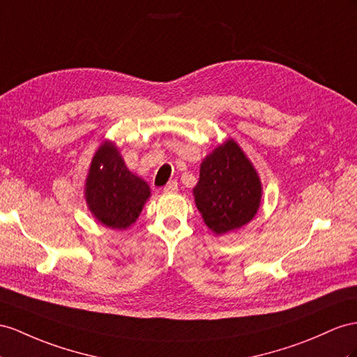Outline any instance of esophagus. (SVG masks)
Here are the masks:
<instances>
[{
  "instance_id": "obj_1",
  "label": "esophagus",
  "mask_w": 357,
  "mask_h": 357,
  "mask_svg": "<svg viewBox=\"0 0 357 357\" xmlns=\"http://www.w3.org/2000/svg\"><path fill=\"white\" fill-rule=\"evenodd\" d=\"M178 191V182L176 181H170L169 184L164 187V193H176Z\"/></svg>"
}]
</instances>
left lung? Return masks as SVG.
I'll return each instance as SVG.
<instances>
[{
	"label": "left lung",
	"mask_w": 357,
	"mask_h": 357,
	"mask_svg": "<svg viewBox=\"0 0 357 357\" xmlns=\"http://www.w3.org/2000/svg\"><path fill=\"white\" fill-rule=\"evenodd\" d=\"M193 196L205 225L220 236L253 220L261 206L262 184L240 144L227 139L200 162Z\"/></svg>",
	"instance_id": "obj_1"
}]
</instances>
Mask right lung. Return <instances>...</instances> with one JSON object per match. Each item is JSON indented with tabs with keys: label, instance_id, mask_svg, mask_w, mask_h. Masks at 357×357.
Wrapping results in <instances>:
<instances>
[{
	"label": "right lung",
	"instance_id": "1",
	"mask_svg": "<svg viewBox=\"0 0 357 357\" xmlns=\"http://www.w3.org/2000/svg\"><path fill=\"white\" fill-rule=\"evenodd\" d=\"M151 188L126 167L117 144L104 140L89 166L84 199L89 211L109 229H128L139 218Z\"/></svg>",
	"mask_w": 357,
	"mask_h": 357
}]
</instances>
